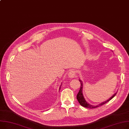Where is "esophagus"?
I'll return each mask as SVG.
<instances>
[{"label": "esophagus", "mask_w": 129, "mask_h": 129, "mask_svg": "<svg viewBox=\"0 0 129 129\" xmlns=\"http://www.w3.org/2000/svg\"><path fill=\"white\" fill-rule=\"evenodd\" d=\"M76 75V72L74 71H71L69 73H68V76H69L70 77H71V78H73L74 77H75Z\"/></svg>", "instance_id": "34e87169"}]
</instances>
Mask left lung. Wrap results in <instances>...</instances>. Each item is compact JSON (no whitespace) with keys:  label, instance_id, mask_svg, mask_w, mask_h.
Here are the masks:
<instances>
[{"label":"left lung","instance_id":"obj_1","mask_svg":"<svg viewBox=\"0 0 129 129\" xmlns=\"http://www.w3.org/2000/svg\"><path fill=\"white\" fill-rule=\"evenodd\" d=\"M81 84H80V90L78 93V94H77V100H78V102L80 103V104L83 107H86V108H96V107H98L100 106H102L103 105H104L105 104H106V103H107L108 102H109L110 100H111V99H112L116 95V93H115L114 95L111 96L110 99H109L108 100L100 104L99 105H96V106H93V105H91L90 104H89V103H88L86 102V101L85 100L83 96V94H82V85H83V83H82V81H81V80L79 79Z\"/></svg>","mask_w":129,"mask_h":129}]
</instances>
